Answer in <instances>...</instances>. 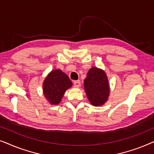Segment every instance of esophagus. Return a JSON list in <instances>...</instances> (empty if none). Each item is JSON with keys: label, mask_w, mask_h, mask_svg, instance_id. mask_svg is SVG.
Returning a JSON list of instances; mask_svg holds the SVG:
<instances>
[{"label": "esophagus", "mask_w": 154, "mask_h": 154, "mask_svg": "<svg viewBox=\"0 0 154 154\" xmlns=\"http://www.w3.org/2000/svg\"><path fill=\"white\" fill-rule=\"evenodd\" d=\"M73 85L75 88H79L81 86V81H75L73 82Z\"/></svg>", "instance_id": "34e87169"}]
</instances>
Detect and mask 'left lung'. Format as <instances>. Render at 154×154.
Here are the masks:
<instances>
[{
	"mask_svg": "<svg viewBox=\"0 0 154 154\" xmlns=\"http://www.w3.org/2000/svg\"><path fill=\"white\" fill-rule=\"evenodd\" d=\"M84 88L90 102L94 106H102L108 100L110 90L108 79L103 70L92 67L84 80Z\"/></svg>",
	"mask_w": 154,
	"mask_h": 154,
	"instance_id": "left-lung-1",
	"label": "left lung"
}]
</instances>
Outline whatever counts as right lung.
Listing matches in <instances>:
<instances>
[{"instance_id":"right-lung-1","label":"right lung","mask_w":154,"mask_h":154,"mask_svg":"<svg viewBox=\"0 0 154 154\" xmlns=\"http://www.w3.org/2000/svg\"><path fill=\"white\" fill-rule=\"evenodd\" d=\"M71 86L72 83L68 75L60 69L53 70L43 82L44 95L50 104L57 105L62 100L66 90Z\"/></svg>"}]
</instances>
